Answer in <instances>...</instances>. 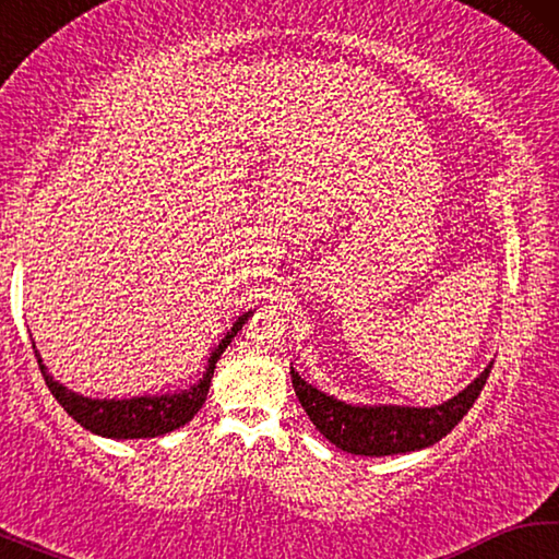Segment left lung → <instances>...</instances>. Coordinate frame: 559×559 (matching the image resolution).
Wrapping results in <instances>:
<instances>
[{"mask_svg": "<svg viewBox=\"0 0 559 559\" xmlns=\"http://www.w3.org/2000/svg\"><path fill=\"white\" fill-rule=\"evenodd\" d=\"M488 365L466 390L453 400L439 406H355L345 404L325 392L316 390L313 384L300 380V374L290 367L293 390L302 409L316 424L323 437L335 443L337 449L355 456H394V453H409L427 449L441 441L456 424L468 414L473 402L478 400L480 390L490 374Z\"/></svg>", "mask_w": 559, "mask_h": 559, "instance_id": "left-lung-1", "label": "left lung"}]
</instances>
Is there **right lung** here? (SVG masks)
Here are the masks:
<instances>
[{"label": "right lung", "mask_w": 559, "mask_h": 559, "mask_svg": "<svg viewBox=\"0 0 559 559\" xmlns=\"http://www.w3.org/2000/svg\"><path fill=\"white\" fill-rule=\"evenodd\" d=\"M249 316L251 313H243L239 320H236L229 333L224 335L222 343L214 347L202 380L179 394L132 396V400H91V396L66 390L63 384L56 382L41 365L36 345H34V355H36V362H39L46 386H49L51 394L56 396V402H59L66 409V414L73 416L81 427H86L88 431L100 433V437H110V439H153L185 427V424L192 421V416L202 409L206 394H210L216 359L222 357L226 345H229L234 335L243 328Z\"/></svg>", "instance_id": "1"}]
</instances>
